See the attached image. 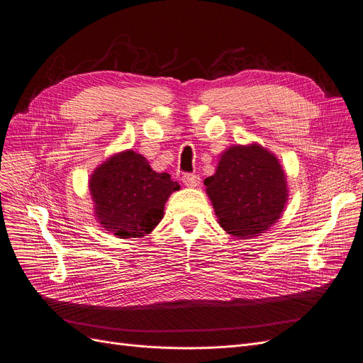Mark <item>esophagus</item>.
<instances>
[{
    "instance_id": "obj_1",
    "label": "esophagus",
    "mask_w": 363,
    "mask_h": 363,
    "mask_svg": "<svg viewBox=\"0 0 363 363\" xmlns=\"http://www.w3.org/2000/svg\"><path fill=\"white\" fill-rule=\"evenodd\" d=\"M182 182L187 185V187H198V185L201 184V178L194 173H185L182 176Z\"/></svg>"
}]
</instances>
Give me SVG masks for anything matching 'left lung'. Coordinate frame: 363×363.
Here are the masks:
<instances>
[{"mask_svg": "<svg viewBox=\"0 0 363 363\" xmlns=\"http://www.w3.org/2000/svg\"><path fill=\"white\" fill-rule=\"evenodd\" d=\"M203 184L220 226L239 239L267 231L281 217L289 196L281 164L260 144L226 149Z\"/></svg>", "mask_w": 363, "mask_h": 363, "instance_id": "obj_1", "label": "left lung"}]
</instances>
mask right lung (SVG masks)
I'll return each mask as SVG.
<instances>
[{
	"label": "right lung",
	"instance_id": "1",
	"mask_svg": "<svg viewBox=\"0 0 363 363\" xmlns=\"http://www.w3.org/2000/svg\"><path fill=\"white\" fill-rule=\"evenodd\" d=\"M176 190L179 184L172 181L169 173L152 170L147 160L133 150L113 155L89 179L97 220L118 239L150 234Z\"/></svg>",
	"mask_w": 363,
	"mask_h": 363
}]
</instances>
